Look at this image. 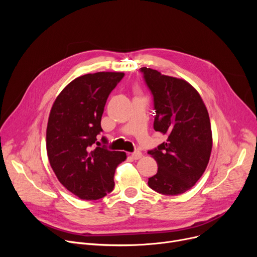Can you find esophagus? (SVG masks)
<instances>
[{"label":"esophagus","mask_w":257,"mask_h":257,"mask_svg":"<svg viewBox=\"0 0 257 257\" xmlns=\"http://www.w3.org/2000/svg\"><path fill=\"white\" fill-rule=\"evenodd\" d=\"M142 156H143V154H142V152H140V151H137V152H134V153L131 154V157H132L134 160L141 159Z\"/></svg>","instance_id":"1"}]
</instances>
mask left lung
Listing matches in <instances>:
<instances>
[{"instance_id":"left-lung-1","label":"left lung","mask_w":257,"mask_h":257,"mask_svg":"<svg viewBox=\"0 0 257 257\" xmlns=\"http://www.w3.org/2000/svg\"><path fill=\"white\" fill-rule=\"evenodd\" d=\"M142 72L154 98V130L167 139L149 151L158 170L148 184L159 194L179 195L195 185L208 165L212 149L208 111L187 81L150 67H142Z\"/></svg>"}]
</instances>
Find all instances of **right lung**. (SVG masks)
<instances>
[{
  "label": "right lung",
  "instance_id": "1",
  "mask_svg": "<svg viewBox=\"0 0 257 257\" xmlns=\"http://www.w3.org/2000/svg\"><path fill=\"white\" fill-rule=\"evenodd\" d=\"M99 72L74 79L58 94L47 126V153L60 183L82 200H97L113 190V175L125 152L96 147L108 96L124 77Z\"/></svg>",
  "mask_w": 257,
  "mask_h": 257
}]
</instances>
